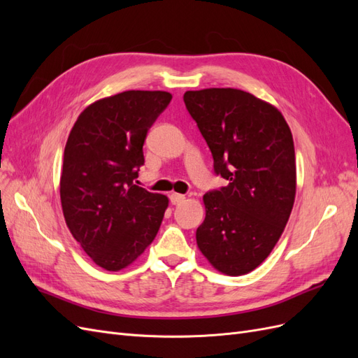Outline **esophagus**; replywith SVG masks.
<instances>
[{"label":"esophagus","mask_w":358,"mask_h":358,"mask_svg":"<svg viewBox=\"0 0 358 358\" xmlns=\"http://www.w3.org/2000/svg\"><path fill=\"white\" fill-rule=\"evenodd\" d=\"M183 200H185V196H182V194H176V192L170 194V203H171V204H179V203H182Z\"/></svg>","instance_id":"34e87169"}]
</instances>
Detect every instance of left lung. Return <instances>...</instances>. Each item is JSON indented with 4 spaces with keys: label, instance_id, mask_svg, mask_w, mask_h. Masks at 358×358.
<instances>
[{
    "label": "left lung",
    "instance_id": "obj_1",
    "mask_svg": "<svg viewBox=\"0 0 358 358\" xmlns=\"http://www.w3.org/2000/svg\"><path fill=\"white\" fill-rule=\"evenodd\" d=\"M229 185L204 194L206 218L196 237L220 272H252L272 252L296 197V154L291 129L276 107L233 88L183 94Z\"/></svg>",
    "mask_w": 358,
    "mask_h": 358
}]
</instances>
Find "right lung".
<instances>
[{"label":"right lung","instance_id":"1","mask_svg":"<svg viewBox=\"0 0 358 358\" xmlns=\"http://www.w3.org/2000/svg\"><path fill=\"white\" fill-rule=\"evenodd\" d=\"M170 100L164 91H125L95 101L79 115L64 149V218L83 251L109 272L143 254L164 218L169 199L134 179L149 128Z\"/></svg>","mask_w":358,"mask_h":358}]
</instances>
